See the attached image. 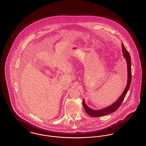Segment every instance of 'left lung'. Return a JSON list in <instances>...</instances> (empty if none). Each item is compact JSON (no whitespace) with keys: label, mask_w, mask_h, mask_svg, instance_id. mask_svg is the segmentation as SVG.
<instances>
[{"label":"left lung","mask_w":146,"mask_h":146,"mask_svg":"<svg viewBox=\"0 0 146 146\" xmlns=\"http://www.w3.org/2000/svg\"><path fill=\"white\" fill-rule=\"evenodd\" d=\"M122 52L123 53V56L125 58L127 64V82L123 93L119 97V98L113 104L107 107H106L103 109L99 110H94L89 108L84 101V100H83V105L84 109L87 114L92 117H100L102 116H104L108 114H110L113 112L116 111L120 106L121 104L125 98V96L129 89L131 80V58L129 52L125 48V46L123 43H122Z\"/></svg>","instance_id":"8db88e82"}]
</instances>
